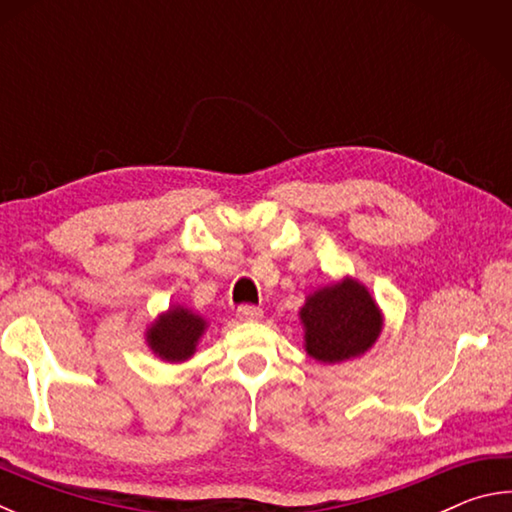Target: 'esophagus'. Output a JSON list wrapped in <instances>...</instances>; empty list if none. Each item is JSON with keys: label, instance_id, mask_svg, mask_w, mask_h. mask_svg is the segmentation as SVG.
Here are the masks:
<instances>
[{"label": "esophagus", "instance_id": "esophagus-1", "mask_svg": "<svg viewBox=\"0 0 512 512\" xmlns=\"http://www.w3.org/2000/svg\"><path fill=\"white\" fill-rule=\"evenodd\" d=\"M237 318L239 320H259V318H262V309L255 307V305H241L237 309Z\"/></svg>", "mask_w": 512, "mask_h": 512}]
</instances>
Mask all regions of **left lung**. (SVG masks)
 Returning a JSON list of instances; mask_svg holds the SVG:
<instances>
[{"label": "left lung", "mask_w": 512, "mask_h": 512, "mask_svg": "<svg viewBox=\"0 0 512 512\" xmlns=\"http://www.w3.org/2000/svg\"><path fill=\"white\" fill-rule=\"evenodd\" d=\"M305 350L323 363L359 357L381 332V314L368 289L352 277L318 289L300 309Z\"/></svg>", "instance_id": "obj_1"}]
</instances>
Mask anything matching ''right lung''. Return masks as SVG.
<instances>
[{"label":"right lung","instance_id":"1","mask_svg":"<svg viewBox=\"0 0 512 512\" xmlns=\"http://www.w3.org/2000/svg\"><path fill=\"white\" fill-rule=\"evenodd\" d=\"M207 323L185 307H171L146 332V343L164 361H185L196 352V343Z\"/></svg>","mask_w":512,"mask_h":512}]
</instances>
